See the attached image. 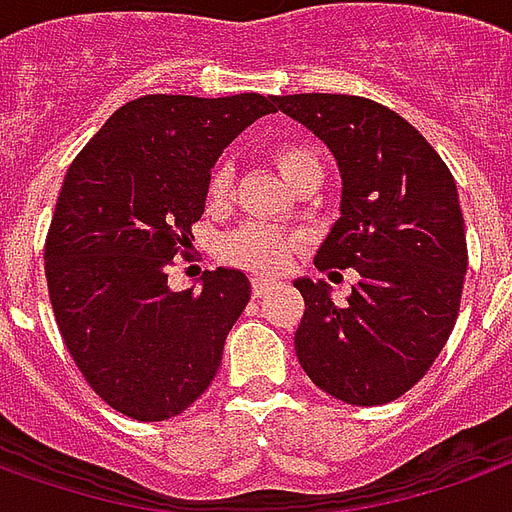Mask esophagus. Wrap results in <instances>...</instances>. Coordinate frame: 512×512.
I'll use <instances>...</instances> for the list:
<instances>
[{
    "label": "esophagus",
    "instance_id": "1",
    "mask_svg": "<svg viewBox=\"0 0 512 512\" xmlns=\"http://www.w3.org/2000/svg\"><path fill=\"white\" fill-rule=\"evenodd\" d=\"M274 287V279H266V276H255V279H252V295H255V298H266Z\"/></svg>",
    "mask_w": 512,
    "mask_h": 512
}]
</instances>
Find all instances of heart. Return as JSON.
<instances>
[{"label": "heart", "instance_id": "b5f03b06", "mask_svg": "<svg viewBox=\"0 0 512 512\" xmlns=\"http://www.w3.org/2000/svg\"><path fill=\"white\" fill-rule=\"evenodd\" d=\"M271 160H274L276 170L285 176L287 184H298L312 173H323L317 149L309 143H301V140L276 143L274 151H271ZM230 184H233V168L222 162L208 176V200L225 198L230 192ZM298 246H301V236H295V233H287V230L271 225H244L222 241V255L233 266H241L246 271L274 274V271L287 266L293 252H298Z\"/></svg>", "mask_w": 512, "mask_h": 512}]
</instances>
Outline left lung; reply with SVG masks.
Returning <instances> with one entry per match:
<instances>
[{
	"instance_id": "8db88e82",
	"label": "left lung",
	"mask_w": 512,
	"mask_h": 512,
	"mask_svg": "<svg viewBox=\"0 0 512 512\" xmlns=\"http://www.w3.org/2000/svg\"><path fill=\"white\" fill-rule=\"evenodd\" d=\"M276 108L323 140L342 173V217L317 271L355 268L336 306L325 282L295 279L304 317L295 355L333 399L377 407L429 372L456 325L467 236L453 173L410 121L352 94H287Z\"/></svg>"
}]
</instances>
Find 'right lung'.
Instances as JSON below:
<instances>
[{
	"label": "right lung",
	"instance_id": "add662e5",
	"mask_svg": "<svg viewBox=\"0 0 512 512\" xmlns=\"http://www.w3.org/2000/svg\"><path fill=\"white\" fill-rule=\"evenodd\" d=\"M274 97L146 94L102 124L64 176L45 238V279L75 366L102 401L154 423L179 415L214 380L230 328L252 295L217 268L173 293L208 176L225 146L274 113Z\"/></svg>",
	"mask_w": 512,
	"mask_h": 512
}]
</instances>
